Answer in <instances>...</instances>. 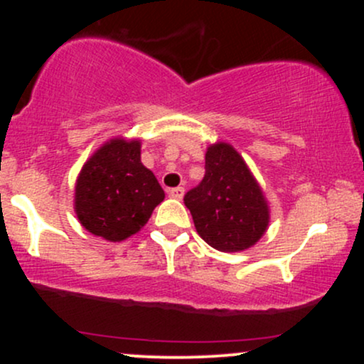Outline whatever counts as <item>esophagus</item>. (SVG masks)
I'll use <instances>...</instances> for the list:
<instances>
[{
  "mask_svg": "<svg viewBox=\"0 0 364 364\" xmlns=\"http://www.w3.org/2000/svg\"><path fill=\"white\" fill-rule=\"evenodd\" d=\"M183 195H185V188L178 186V188H171L169 190V196L174 200H181Z\"/></svg>",
  "mask_w": 364,
  "mask_h": 364,
  "instance_id": "1",
  "label": "esophagus"
}]
</instances>
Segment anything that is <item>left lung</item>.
<instances>
[{
  "label": "left lung",
  "instance_id": "1",
  "mask_svg": "<svg viewBox=\"0 0 364 364\" xmlns=\"http://www.w3.org/2000/svg\"><path fill=\"white\" fill-rule=\"evenodd\" d=\"M200 237L219 252L252 248L269 228L270 210L245 159L225 141L207 149L205 176L185 195Z\"/></svg>",
  "mask_w": 364,
  "mask_h": 364
}]
</instances>
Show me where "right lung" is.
Masks as SVG:
<instances>
[{
    "instance_id": "1",
    "label": "right lung",
    "mask_w": 364,
    "mask_h": 364,
    "mask_svg": "<svg viewBox=\"0 0 364 364\" xmlns=\"http://www.w3.org/2000/svg\"><path fill=\"white\" fill-rule=\"evenodd\" d=\"M162 200L164 190L140 161V140L121 136L92 154L75 185L80 224L112 243L139 232Z\"/></svg>"
}]
</instances>
